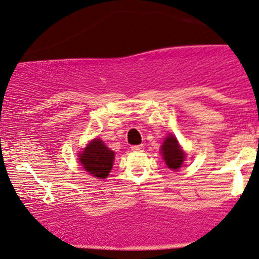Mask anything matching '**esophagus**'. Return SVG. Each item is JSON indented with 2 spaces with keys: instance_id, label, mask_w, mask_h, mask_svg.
<instances>
[{
  "instance_id": "obj_1",
  "label": "esophagus",
  "mask_w": 259,
  "mask_h": 259,
  "mask_svg": "<svg viewBox=\"0 0 259 259\" xmlns=\"http://www.w3.org/2000/svg\"><path fill=\"white\" fill-rule=\"evenodd\" d=\"M142 149H143V146H133L132 147V150H134V151H140Z\"/></svg>"
}]
</instances>
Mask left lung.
<instances>
[{
  "label": "left lung",
  "mask_w": 259,
  "mask_h": 259,
  "mask_svg": "<svg viewBox=\"0 0 259 259\" xmlns=\"http://www.w3.org/2000/svg\"><path fill=\"white\" fill-rule=\"evenodd\" d=\"M161 154L167 167L171 170H178L186 160L185 151L181 149L177 137L171 134L165 136V140L161 146Z\"/></svg>",
  "instance_id": "left-lung-1"
}]
</instances>
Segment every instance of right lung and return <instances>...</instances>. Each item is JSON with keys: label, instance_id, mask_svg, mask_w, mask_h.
Returning a JSON list of instances; mask_svg holds the SVG:
<instances>
[{"label": "right lung", "instance_id": "right-lung-1", "mask_svg": "<svg viewBox=\"0 0 259 259\" xmlns=\"http://www.w3.org/2000/svg\"><path fill=\"white\" fill-rule=\"evenodd\" d=\"M82 168L94 178L105 179L111 170L115 153L105 146L101 139H94L79 153Z\"/></svg>", "mask_w": 259, "mask_h": 259}]
</instances>
